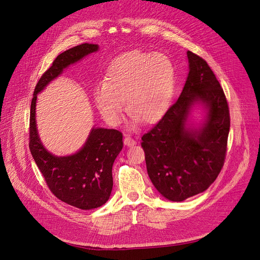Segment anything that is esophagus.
I'll list each match as a JSON object with an SVG mask.
<instances>
[{"mask_svg":"<svg viewBox=\"0 0 260 260\" xmlns=\"http://www.w3.org/2000/svg\"><path fill=\"white\" fill-rule=\"evenodd\" d=\"M124 144L127 145V146H133V145L136 144V140L134 138H132L131 136L125 135L124 136Z\"/></svg>","mask_w":260,"mask_h":260,"instance_id":"1","label":"esophagus"}]
</instances>
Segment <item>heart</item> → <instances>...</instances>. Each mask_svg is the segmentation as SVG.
Returning a JSON list of instances; mask_svg holds the SVG:
<instances>
[{"instance_id": "1", "label": "heart", "mask_w": 260, "mask_h": 260, "mask_svg": "<svg viewBox=\"0 0 260 260\" xmlns=\"http://www.w3.org/2000/svg\"><path fill=\"white\" fill-rule=\"evenodd\" d=\"M174 65L165 54L135 50L116 58L93 99L102 116L117 124L125 111L135 121L153 124L165 115L174 89Z\"/></svg>"}]
</instances>
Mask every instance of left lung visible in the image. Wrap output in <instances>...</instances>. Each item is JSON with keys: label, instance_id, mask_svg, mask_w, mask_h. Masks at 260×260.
Segmentation results:
<instances>
[{"label": "left lung", "instance_id": "left-lung-1", "mask_svg": "<svg viewBox=\"0 0 260 260\" xmlns=\"http://www.w3.org/2000/svg\"><path fill=\"white\" fill-rule=\"evenodd\" d=\"M187 59L189 72L179 99L141 142L149 178L171 201L202 193L215 181L224 165L230 132L228 101L215 74L196 53L187 51ZM195 103L208 111L199 130L186 127Z\"/></svg>", "mask_w": 260, "mask_h": 260}]
</instances>
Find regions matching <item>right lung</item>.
I'll return each mask as SVG.
<instances>
[{"mask_svg": "<svg viewBox=\"0 0 260 260\" xmlns=\"http://www.w3.org/2000/svg\"><path fill=\"white\" fill-rule=\"evenodd\" d=\"M97 44L84 43L60 53L38 81L30 105L29 148L50 192L61 201L81 210L99 208L113 189L112 169L123 147L122 133L93 127L80 151L66 157L48 153L41 143L36 124L37 94L67 66L97 51Z\"/></svg>", "mask_w": 260, "mask_h": 260, "instance_id": "1", "label": "right lung"}]
</instances>
